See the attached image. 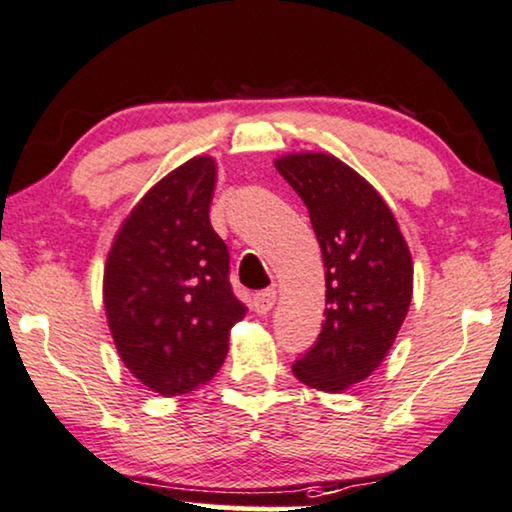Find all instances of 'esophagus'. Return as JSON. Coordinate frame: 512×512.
Instances as JSON below:
<instances>
[{
  "mask_svg": "<svg viewBox=\"0 0 512 512\" xmlns=\"http://www.w3.org/2000/svg\"><path fill=\"white\" fill-rule=\"evenodd\" d=\"M277 303V291L275 289H265V291H258L254 296V308L258 315H268L272 308H275Z\"/></svg>",
  "mask_w": 512,
  "mask_h": 512,
  "instance_id": "1",
  "label": "esophagus"
}]
</instances>
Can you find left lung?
<instances>
[{"label": "left lung", "mask_w": 512, "mask_h": 512, "mask_svg": "<svg viewBox=\"0 0 512 512\" xmlns=\"http://www.w3.org/2000/svg\"><path fill=\"white\" fill-rule=\"evenodd\" d=\"M275 169L308 207L327 282L320 338L291 369L305 386L343 393L393 348L409 313L414 263L393 211L341 159L291 152L275 159Z\"/></svg>", "instance_id": "obj_1"}]
</instances>
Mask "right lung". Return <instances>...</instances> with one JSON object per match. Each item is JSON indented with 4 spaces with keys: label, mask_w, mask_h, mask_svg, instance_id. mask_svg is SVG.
<instances>
[{
    "label": "right lung",
    "mask_w": 512,
    "mask_h": 512,
    "mask_svg": "<svg viewBox=\"0 0 512 512\" xmlns=\"http://www.w3.org/2000/svg\"><path fill=\"white\" fill-rule=\"evenodd\" d=\"M216 159L192 157L129 211L103 270V305L124 367L164 397L207 386L247 315L228 247L211 228Z\"/></svg>",
    "instance_id": "right-lung-1"
}]
</instances>
